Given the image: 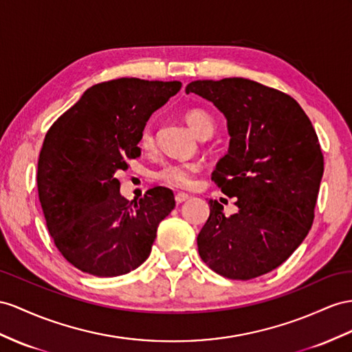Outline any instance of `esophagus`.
Here are the masks:
<instances>
[{
  "label": "esophagus",
  "instance_id": "34e87169",
  "mask_svg": "<svg viewBox=\"0 0 352 352\" xmlns=\"http://www.w3.org/2000/svg\"><path fill=\"white\" fill-rule=\"evenodd\" d=\"M187 199H188V195L187 193H177L175 195V202L177 204H183Z\"/></svg>",
  "mask_w": 352,
  "mask_h": 352
}]
</instances>
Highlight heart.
Instances as JSON below:
<instances>
[{
	"mask_svg": "<svg viewBox=\"0 0 352 352\" xmlns=\"http://www.w3.org/2000/svg\"><path fill=\"white\" fill-rule=\"evenodd\" d=\"M184 119L193 132L199 137L211 135L214 131L212 117L201 110L192 108L184 114ZM140 147L142 150H151L155 147V135L150 128H144L140 135ZM202 165L199 162H168L156 170V178L164 184L174 188H190L195 184L196 174L199 173Z\"/></svg>",
	"mask_w": 352,
	"mask_h": 352,
	"instance_id": "heart-1",
	"label": "heart"
}]
</instances>
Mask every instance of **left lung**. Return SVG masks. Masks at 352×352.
Listing matches in <instances>:
<instances>
[{
	"label": "left lung",
	"mask_w": 352,
	"mask_h": 352,
	"mask_svg": "<svg viewBox=\"0 0 352 352\" xmlns=\"http://www.w3.org/2000/svg\"><path fill=\"white\" fill-rule=\"evenodd\" d=\"M186 94L208 99L226 116L230 144L211 179L235 196L226 217L210 201L197 251L230 279L265 275L299 247L314 221L324 157L317 132L296 99L248 78L196 80Z\"/></svg>",
	"instance_id": "left-lung-1"
}]
</instances>
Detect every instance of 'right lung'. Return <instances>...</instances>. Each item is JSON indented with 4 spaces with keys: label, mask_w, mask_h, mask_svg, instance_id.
Segmentation results:
<instances>
[{
    "label": "right lung",
    "mask_w": 352,
    "mask_h": 352,
    "mask_svg": "<svg viewBox=\"0 0 352 352\" xmlns=\"http://www.w3.org/2000/svg\"><path fill=\"white\" fill-rule=\"evenodd\" d=\"M179 89V82L133 77L98 83L44 137L37 169L43 214L59 253L82 272L119 276L150 256L174 193L153 187L129 204L116 173L141 156L144 126Z\"/></svg>",
    "instance_id": "add662e5"
}]
</instances>
